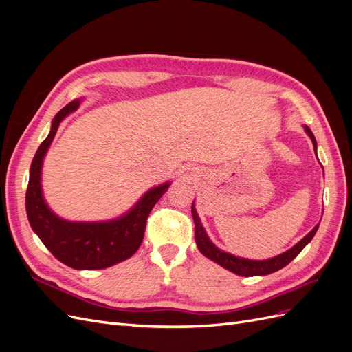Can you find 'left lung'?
Here are the masks:
<instances>
[{"label":"left lung","mask_w":352,"mask_h":352,"mask_svg":"<svg viewBox=\"0 0 352 352\" xmlns=\"http://www.w3.org/2000/svg\"><path fill=\"white\" fill-rule=\"evenodd\" d=\"M304 127H305V132L308 133V136L311 138L314 150H316L317 144H316V138H314L313 132L308 129L307 126H304ZM190 210H192V217H194V223H195V241H197L198 250L204 254L207 258L220 264L221 267H225L239 276H245V278H250V276H265V274H270V273H274V272L283 269L285 265L289 264L296 257V255L304 250L305 245L313 239V236L316 235V232L318 229V225H317L310 233H308L307 236H304L300 242H298L295 247L278 255V257L263 260V261H255V260L239 258L232 254L220 251L216 245L208 239L204 228H202V225H201V220L198 217V212H197L194 204H192V207H190Z\"/></svg>","instance_id":"left-lung-1"}]
</instances>
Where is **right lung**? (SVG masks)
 Returning a JSON list of instances; mask_svg holds the SVG:
<instances>
[{
  "mask_svg": "<svg viewBox=\"0 0 352 352\" xmlns=\"http://www.w3.org/2000/svg\"><path fill=\"white\" fill-rule=\"evenodd\" d=\"M72 101L52 120L51 132L32 160L26 189V212L32 229L57 260L76 270L105 269L127 260L142 243L146 220L170 184L157 186L140 199L123 217L102 223H78L57 217L42 198L41 167L60 122L79 107Z\"/></svg>",
  "mask_w": 352,
  "mask_h": 352,
  "instance_id": "add662e5",
  "label": "right lung"
}]
</instances>
